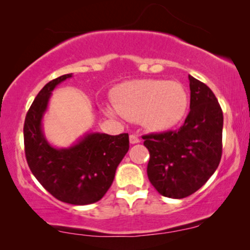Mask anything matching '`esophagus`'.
<instances>
[{
  "label": "esophagus",
  "instance_id": "1",
  "mask_svg": "<svg viewBox=\"0 0 250 250\" xmlns=\"http://www.w3.org/2000/svg\"><path fill=\"white\" fill-rule=\"evenodd\" d=\"M129 141H130L131 145H135V143H139L140 142V139H139V137H137V135L131 134L130 136H129Z\"/></svg>",
  "mask_w": 250,
  "mask_h": 250
}]
</instances>
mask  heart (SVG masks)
<instances>
[{"mask_svg": "<svg viewBox=\"0 0 250 250\" xmlns=\"http://www.w3.org/2000/svg\"><path fill=\"white\" fill-rule=\"evenodd\" d=\"M115 109L110 115L140 121L151 131L175 127L188 109L189 99L180 82L165 80H136L121 85L115 93Z\"/></svg>", "mask_w": 250, "mask_h": 250, "instance_id": "1", "label": "heart"}]
</instances>
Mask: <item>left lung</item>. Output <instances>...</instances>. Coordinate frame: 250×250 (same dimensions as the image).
Masks as SVG:
<instances>
[{
    "label": "left lung",
    "mask_w": 250,
    "mask_h": 250,
    "mask_svg": "<svg viewBox=\"0 0 250 250\" xmlns=\"http://www.w3.org/2000/svg\"><path fill=\"white\" fill-rule=\"evenodd\" d=\"M190 111L182 127L142 136L147 174L154 188L171 199L195 193L215 173L222 155L223 114L210 88L189 75Z\"/></svg>",
    "instance_id": "obj_1"
}]
</instances>
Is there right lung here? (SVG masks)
<instances>
[{
	"mask_svg": "<svg viewBox=\"0 0 250 250\" xmlns=\"http://www.w3.org/2000/svg\"><path fill=\"white\" fill-rule=\"evenodd\" d=\"M71 76L57 77L37 94L24 120V151L31 173L45 190L62 202L84 206L101 200L110 188L129 149V136L88 133L68 148H55L48 142L42 119L51 91Z\"/></svg>",
	"mask_w": 250,
	"mask_h": 250,
	"instance_id": "right-lung-1",
	"label": "right lung"
}]
</instances>
